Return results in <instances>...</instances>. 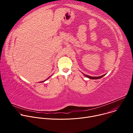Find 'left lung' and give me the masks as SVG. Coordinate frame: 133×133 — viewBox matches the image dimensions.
<instances>
[{
	"label": "left lung",
	"mask_w": 133,
	"mask_h": 133,
	"mask_svg": "<svg viewBox=\"0 0 133 133\" xmlns=\"http://www.w3.org/2000/svg\"><path fill=\"white\" fill-rule=\"evenodd\" d=\"M86 77H87V78H89V79H99V78H102L103 76H104L106 75H103L102 76H99V77H92V76H88V75H85V74H84Z\"/></svg>",
	"instance_id": "obj_1"
}]
</instances>
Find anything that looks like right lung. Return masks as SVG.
<instances>
[{
  "label": "right lung",
  "mask_w": 133,
  "mask_h": 133,
  "mask_svg": "<svg viewBox=\"0 0 133 133\" xmlns=\"http://www.w3.org/2000/svg\"><path fill=\"white\" fill-rule=\"evenodd\" d=\"M47 78V79H48V78ZM47 79H46V80H47ZM46 80H45V81H46ZM45 81H42V82H45Z\"/></svg>",
  "instance_id": "obj_1"
}]
</instances>
